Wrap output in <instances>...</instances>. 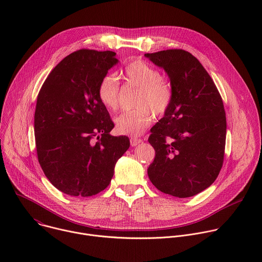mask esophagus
Here are the masks:
<instances>
[{
	"mask_svg": "<svg viewBox=\"0 0 262 262\" xmlns=\"http://www.w3.org/2000/svg\"><path fill=\"white\" fill-rule=\"evenodd\" d=\"M140 143H142V140H141V139H136V138H132V139H130V145H132L133 147L139 145Z\"/></svg>",
	"mask_w": 262,
	"mask_h": 262,
	"instance_id": "esophagus-1",
	"label": "esophagus"
}]
</instances>
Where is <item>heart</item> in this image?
<instances>
[{"instance_id": "1", "label": "heart", "mask_w": 262, "mask_h": 262, "mask_svg": "<svg viewBox=\"0 0 262 262\" xmlns=\"http://www.w3.org/2000/svg\"><path fill=\"white\" fill-rule=\"evenodd\" d=\"M123 77L128 84L140 88L137 96V108L125 111L115 119L116 129L126 136L138 137L150 125L154 115H164L173 100L171 83L160 71L142 60L128 63L123 71ZM98 97L102 104L115 111L119 105L120 84L115 74L107 73L100 80Z\"/></svg>"}]
</instances>
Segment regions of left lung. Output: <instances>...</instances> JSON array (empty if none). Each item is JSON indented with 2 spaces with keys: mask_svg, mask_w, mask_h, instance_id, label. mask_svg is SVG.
Returning a JSON list of instances; mask_svg holds the SVG:
<instances>
[{
  "mask_svg": "<svg viewBox=\"0 0 262 262\" xmlns=\"http://www.w3.org/2000/svg\"><path fill=\"white\" fill-rule=\"evenodd\" d=\"M145 57L165 69L173 88L169 110L148 138L156 150L149 179L165 194L195 196L213 183L223 166L227 125L222 97L189 52L166 50Z\"/></svg>",
  "mask_w": 262,
  "mask_h": 262,
  "instance_id": "8db88e82",
  "label": "left lung"
}]
</instances>
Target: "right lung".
<instances>
[{"instance_id": "right-lung-1", "label": "right lung", "mask_w": 262, "mask_h": 262, "mask_svg": "<svg viewBox=\"0 0 262 262\" xmlns=\"http://www.w3.org/2000/svg\"><path fill=\"white\" fill-rule=\"evenodd\" d=\"M117 63L111 51L71 53L51 71L37 96L38 162L55 188L69 196L103 191L129 147L127 137L110 135L114 123L97 93L100 80Z\"/></svg>"}]
</instances>
